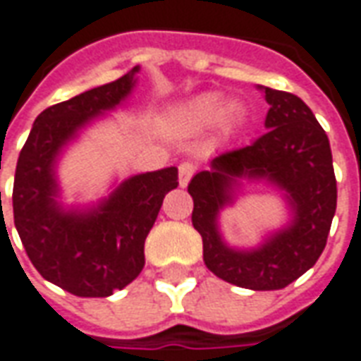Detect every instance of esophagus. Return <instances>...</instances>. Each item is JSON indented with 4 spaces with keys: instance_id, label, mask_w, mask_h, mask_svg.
I'll list each match as a JSON object with an SVG mask.
<instances>
[{
    "instance_id": "obj_1",
    "label": "esophagus",
    "mask_w": 361,
    "mask_h": 361,
    "mask_svg": "<svg viewBox=\"0 0 361 361\" xmlns=\"http://www.w3.org/2000/svg\"><path fill=\"white\" fill-rule=\"evenodd\" d=\"M197 172V166L193 162H181L180 168H178V178H180V185L181 188H185L189 183V180L195 176Z\"/></svg>"
}]
</instances>
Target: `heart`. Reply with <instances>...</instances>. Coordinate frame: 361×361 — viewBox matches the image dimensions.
<instances>
[{
	"instance_id": "b5f03b06",
	"label": "heart",
	"mask_w": 361,
	"mask_h": 361,
	"mask_svg": "<svg viewBox=\"0 0 361 361\" xmlns=\"http://www.w3.org/2000/svg\"><path fill=\"white\" fill-rule=\"evenodd\" d=\"M240 117L238 105H226L216 93H205L188 102L181 107V119L191 128H205L221 123L224 128H231Z\"/></svg>"
}]
</instances>
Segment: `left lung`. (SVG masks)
Returning <instances> with one entry per match:
<instances>
[{"label": "left lung", "mask_w": 361, "mask_h": 361, "mask_svg": "<svg viewBox=\"0 0 361 361\" xmlns=\"http://www.w3.org/2000/svg\"><path fill=\"white\" fill-rule=\"evenodd\" d=\"M269 111L266 133L250 146L219 154L211 170L189 181L191 223L203 238L205 266L233 286L271 291L301 277L326 246L336 213V178L329 137L312 111L297 95L264 87ZM266 177L288 191L294 223L252 252L224 246L216 233V213L230 200L234 177Z\"/></svg>", "instance_id": "1"}]
</instances>
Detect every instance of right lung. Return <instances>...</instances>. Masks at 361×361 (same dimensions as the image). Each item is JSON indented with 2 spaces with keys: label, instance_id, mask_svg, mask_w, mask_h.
Here are the masks:
<instances>
[{
  "label": "right lung",
  "instance_id": "add662e5",
  "mask_svg": "<svg viewBox=\"0 0 361 361\" xmlns=\"http://www.w3.org/2000/svg\"><path fill=\"white\" fill-rule=\"evenodd\" d=\"M138 68L40 113L23 146L13 181V219L40 276L78 297H107L145 268V240L178 168L123 181L92 213H64L56 197L54 160L85 123L127 97Z\"/></svg>",
  "mask_w": 361,
  "mask_h": 361
}]
</instances>
